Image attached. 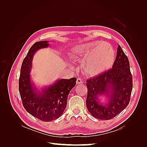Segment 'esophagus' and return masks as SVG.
I'll use <instances>...</instances> for the list:
<instances>
[{
    "mask_svg": "<svg viewBox=\"0 0 147 147\" xmlns=\"http://www.w3.org/2000/svg\"><path fill=\"white\" fill-rule=\"evenodd\" d=\"M82 83H83L82 80L80 78H78L77 79V84H82Z\"/></svg>",
    "mask_w": 147,
    "mask_h": 147,
    "instance_id": "1",
    "label": "esophagus"
}]
</instances>
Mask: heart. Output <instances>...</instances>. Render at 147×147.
<instances>
[{
    "instance_id": "b5f03b06",
    "label": "heart",
    "mask_w": 147,
    "mask_h": 147,
    "mask_svg": "<svg viewBox=\"0 0 147 147\" xmlns=\"http://www.w3.org/2000/svg\"><path fill=\"white\" fill-rule=\"evenodd\" d=\"M115 51L110 44L96 41L83 43L75 47L72 51L75 60H84L86 72L97 75L110 68L115 60Z\"/></svg>"
}]
</instances>
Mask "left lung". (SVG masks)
I'll list each match as a JSON object with an SVG mask.
<instances>
[{
	"label": "left lung",
	"mask_w": 147,
	"mask_h": 147,
	"mask_svg": "<svg viewBox=\"0 0 147 147\" xmlns=\"http://www.w3.org/2000/svg\"><path fill=\"white\" fill-rule=\"evenodd\" d=\"M86 104L93 117L109 120L116 117L128 105L132 90V78L127 56L118 45L112 68L86 80ZM101 95L108 97V103L99 102Z\"/></svg>",
	"instance_id": "8db88e82"
}]
</instances>
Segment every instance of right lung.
Here are the masks:
<instances>
[{"instance_id": "obj_1", "label": "right lung", "mask_w": 147, "mask_h": 147, "mask_svg": "<svg viewBox=\"0 0 147 147\" xmlns=\"http://www.w3.org/2000/svg\"><path fill=\"white\" fill-rule=\"evenodd\" d=\"M49 46L48 41L35 42L30 47L21 65L19 91L27 112L43 121H51L60 117L66 108L68 95L76 84L77 78L60 79L38 91L31 83L30 72L35 53Z\"/></svg>"}]
</instances>
